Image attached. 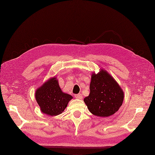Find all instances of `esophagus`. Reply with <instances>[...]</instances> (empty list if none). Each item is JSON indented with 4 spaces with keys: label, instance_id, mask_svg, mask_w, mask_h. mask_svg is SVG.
<instances>
[{
    "label": "esophagus",
    "instance_id": "34e87169",
    "mask_svg": "<svg viewBox=\"0 0 155 155\" xmlns=\"http://www.w3.org/2000/svg\"><path fill=\"white\" fill-rule=\"evenodd\" d=\"M74 97L77 99H82V96L81 94H77L74 95Z\"/></svg>",
    "mask_w": 155,
    "mask_h": 155
}]
</instances>
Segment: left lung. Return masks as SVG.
Returning a JSON list of instances; mask_svg holds the SVG:
<instances>
[{
    "mask_svg": "<svg viewBox=\"0 0 155 155\" xmlns=\"http://www.w3.org/2000/svg\"><path fill=\"white\" fill-rule=\"evenodd\" d=\"M90 93L84 101L93 115L108 117L115 114L123 104L124 92L110 74L100 69L91 74Z\"/></svg>",
    "mask_w": 155,
    "mask_h": 155,
    "instance_id": "1",
    "label": "left lung"
}]
</instances>
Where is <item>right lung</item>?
<instances>
[{
    "mask_svg": "<svg viewBox=\"0 0 155 155\" xmlns=\"http://www.w3.org/2000/svg\"><path fill=\"white\" fill-rule=\"evenodd\" d=\"M35 98L42 113L55 116L64 110L73 96L63 92L58 80L54 77L36 89Z\"/></svg>",
    "mask_w": 155,
    "mask_h": 155,
    "instance_id": "1",
    "label": "right lung"
}]
</instances>
